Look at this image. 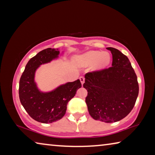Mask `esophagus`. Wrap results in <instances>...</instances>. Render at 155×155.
I'll use <instances>...</instances> for the list:
<instances>
[{"mask_svg":"<svg viewBox=\"0 0 155 155\" xmlns=\"http://www.w3.org/2000/svg\"><path fill=\"white\" fill-rule=\"evenodd\" d=\"M79 79H80V81H81V84H82V85H83L84 82H85V77H81L79 78Z\"/></svg>","mask_w":155,"mask_h":155,"instance_id":"obj_1","label":"esophagus"}]
</instances>
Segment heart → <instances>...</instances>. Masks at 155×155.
I'll use <instances>...</instances> for the list:
<instances>
[{
    "instance_id": "obj_1",
    "label": "heart",
    "mask_w": 155,
    "mask_h": 155,
    "mask_svg": "<svg viewBox=\"0 0 155 155\" xmlns=\"http://www.w3.org/2000/svg\"><path fill=\"white\" fill-rule=\"evenodd\" d=\"M110 59L111 57L109 54L107 52L90 51L78 57L76 61L81 67H87L94 64V69L100 70L109 64Z\"/></svg>"
}]
</instances>
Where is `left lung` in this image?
I'll return each mask as SVG.
<instances>
[{
    "mask_svg": "<svg viewBox=\"0 0 155 155\" xmlns=\"http://www.w3.org/2000/svg\"><path fill=\"white\" fill-rule=\"evenodd\" d=\"M112 66L87 72L83 87L87 90L85 103L90 115L107 123L121 120L129 114L139 94L137 76L128 57L109 47Z\"/></svg>",
    "mask_w": 155,
    "mask_h": 155,
    "instance_id": "left-lung-1",
    "label": "left lung"
}]
</instances>
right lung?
<instances>
[{"instance_id": "obj_1", "label": "right lung", "mask_w": 155, "mask_h": 155, "mask_svg": "<svg viewBox=\"0 0 155 155\" xmlns=\"http://www.w3.org/2000/svg\"><path fill=\"white\" fill-rule=\"evenodd\" d=\"M58 49H44L31 58L26 65L19 83V98L28 114L36 121L52 123L61 119L65 114L68 102L81 87L79 79L59 86L48 93L40 92L34 82L35 70L40 65L58 57Z\"/></svg>"}]
</instances>
